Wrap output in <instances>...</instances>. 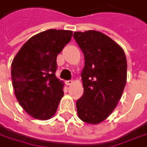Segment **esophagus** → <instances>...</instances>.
<instances>
[{
    "label": "esophagus",
    "instance_id": "obj_1",
    "mask_svg": "<svg viewBox=\"0 0 147 147\" xmlns=\"http://www.w3.org/2000/svg\"><path fill=\"white\" fill-rule=\"evenodd\" d=\"M65 84H66L67 86H70V85H72V84H73V81H71V80L66 81V82H65Z\"/></svg>",
    "mask_w": 147,
    "mask_h": 147
}]
</instances>
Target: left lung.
Returning <instances> with one entry per match:
<instances>
[{"label": "left lung", "mask_w": 147, "mask_h": 147, "mask_svg": "<svg viewBox=\"0 0 147 147\" xmlns=\"http://www.w3.org/2000/svg\"><path fill=\"white\" fill-rule=\"evenodd\" d=\"M85 65L82 72L84 92L78 99V115L96 125L113 113L126 84L127 61L124 50L108 35L97 30L74 32Z\"/></svg>", "instance_id": "8db88e82"}]
</instances>
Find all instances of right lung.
<instances>
[{
  "instance_id": "1",
  "label": "right lung",
  "mask_w": 147,
  "mask_h": 147,
  "mask_svg": "<svg viewBox=\"0 0 147 147\" xmlns=\"http://www.w3.org/2000/svg\"><path fill=\"white\" fill-rule=\"evenodd\" d=\"M72 30L50 29L35 34L20 48L11 65L14 94L26 113L38 120L54 116L64 95L56 77L57 57L71 40Z\"/></svg>"
}]
</instances>
